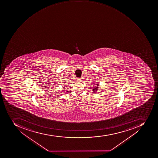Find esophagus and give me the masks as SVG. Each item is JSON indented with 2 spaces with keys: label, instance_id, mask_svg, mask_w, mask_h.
<instances>
[{
  "label": "esophagus",
  "instance_id": "esophagus-1",
  "mask_svg": "<svg viewBox=\"0 0 158 158\" xmlns=\"http://www.w3.org/2000/svg\"><path fill=\"white\" fill-rule=\"evenodd\" d=\"M77 82H82V79L81 78H77Z\"/></svg>",
  "mask_w": 158,
  "mask_h": 158
}]
</instances>
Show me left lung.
Here are the masks:
<instances>
[{"instance_id":"1","label":"left lung","mask_w":158,"mask_h":158,"mask_svg":"<svg viewBox=\"0 0 158 158\" xmlns=\"http://www.w3.org/2000/svg\"><path fill=\"white\" fill-rule=\"evenodd\" d=\"M93 84L94 85L95 84L96 86L93 89V92L94 93H96L97 91H98V88H99V82H94Z\"/></svg>"}]
</instances>
